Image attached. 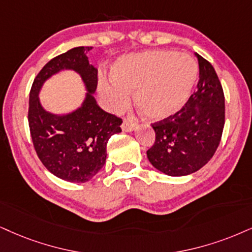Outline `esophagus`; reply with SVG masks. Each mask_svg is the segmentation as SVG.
I'll use <instances>...</instances> for the list:
<instances>
[{
  "label": "esophagus",
  "instance_id": "1",
  "mask_svg": "<svg viewBox=\"0 0 252 252\" xmlns=\"http://www.w3.org/2000/svg\"><path fill=\"white\" fill-rule=\"evenodd\" d=\"M136 127V124L134 121L129 120V119H124L123 121V125H121V128H123V131L125 132H131L133 131Z\"/></svg>",
  "mask_w": 252,
  "mask_h": 252
}]
</instances>
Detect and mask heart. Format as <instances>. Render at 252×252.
I'll return each mask as SVG.
<instances>
[{"instance_id": "heart-1", "label": "heart", "mask_w": 252, "mask_h": 252, "mask_svg": "<svg viewBox=\"0 0 252 252\" xmlns=\"http://www.w3.org/2000/svg\"><path fill=\"white\" fill-rule=\"evenodd\" d=\"M113 80L100 83L108 106L120 111L135 91V104L150 120L174 116L187 104L198 76L194 58L174 51H146L124 58L112 71Z\"/></svg>"}]
</instances>
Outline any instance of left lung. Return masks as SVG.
<instances>
[{
  "label": "left lung",
  "mask_w": 252,
  "mask_h": 252,
  "mask_svg": "<svg viewBox=\"0 0 252 252\" xmlns=\"http://www.w3.org/2000/svg\"><path fill=\"white\" fill-rule=\"evenodd\" d=\"M200 79L187 104L174 116L152 124L155 142L147 151L150 162L169 176L197 172L213 158L224 127V93L213 65L202 56Z\"/></svg>",
  "instance_id": "1"
}]
</instances>
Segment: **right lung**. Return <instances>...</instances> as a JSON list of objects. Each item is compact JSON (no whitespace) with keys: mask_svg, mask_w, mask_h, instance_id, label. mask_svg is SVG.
Here are the masks:
<instances>
[{"mask_svg":"<svg viewBox=\"0 0 252 252\" xmlns=\"http://www.w3.org/2000/svg\"><path fill=\"white\" fill-rule=\"evenodd\" d=\"M92 46H78L52 58L33 80L29 95V128L33 147L49 172L69 182L91 180L106 161L108 139L121 132L123 120L98 106L93 93L98 70L89 64L86 54ZM62 69L81 74L88 93L82 106L57 116L41 107L38 93L46 79Z\"/></svg>","mask_w":252,"mask_h":252,"instance_id":"right-lung-1","label":"right lung"}]
</instances>
